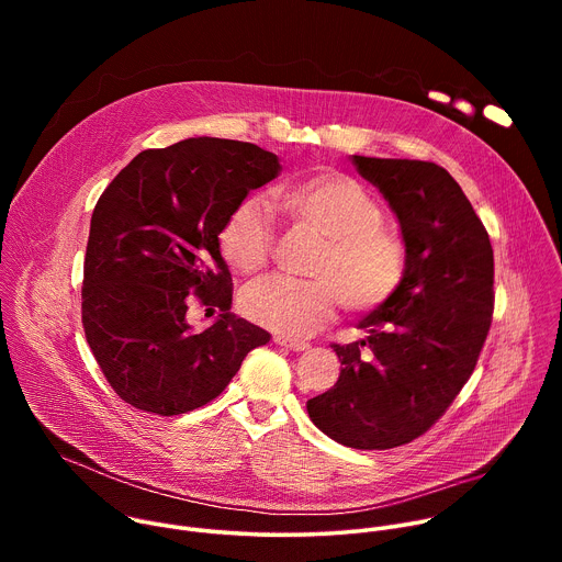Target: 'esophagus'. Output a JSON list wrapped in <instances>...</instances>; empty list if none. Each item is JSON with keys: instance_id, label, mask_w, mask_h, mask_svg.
Here are the masks:
<instances>
[{"instance_id": "34e87169", "label": "esophagus", "mask_w": 562, "mask_h": 562, "mask_svg": "<svg viewBox=\"0 0 562 562\" xmlns=\"http://www.w3.org/2000/svg\"><path fill=\"white\" fill-rule=\"evenodd\" d=\"M276 345L280 347H286L289 351H306L308 349V342H302V340H293V338H286V336H276L273 338Z\"/></svg>"}]
</instances>
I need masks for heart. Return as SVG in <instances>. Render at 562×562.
Masks as SVG:
<instances>
[{
	"label": "heart",
	"instance_id": "1",
	"mask_svg": "<svg viewBox=\"0 0 562 562\" xmlns=\"http://www.w3.org/2000/svg\"><path fill=\"white\" fill-rule=\"evenodd\" d=\"M276 204L302 226L325 237L311 276L265 278L245 289L239 308L251 323L286 338H306L336 317L340 302L351 311L382 306L407 267L405 239L382 222V206L356 178L317 171L280 182ZM273 209L262 195H247L226 215L217 245L226 265L258 273L273 251Z\"/></svg>",
	"mask_w": 562,
	"mask_h": 562
}]
</instances>
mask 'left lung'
<instances>
[{
  "label": "left lung",
  "mask_w": 562,
  "mask_h": 562,
  "mask_svg": "<svg viewBox=\"0 0 562 562\" xmlns=\"http://www.w3.org/2000/svg\"><path fill=\"white\" fill-rule=\"evenodd\" d=\"M389 202L407 247L395 293L360 319L364 340L331 345L338 382L306 403L313 425L353 449L423 436L453 403L494 313V249L458 182L420 159L353 155Z\"/></svg>",
  "instance_id": "obj_1"
}]
</instances>
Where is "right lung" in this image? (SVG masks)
<instances>
[{
    "label": "right lung",
    "mask_w": 562,
    "mask_h": 562,
    "mask_svg": "<svg viewBox=\"0 0 562 562\" xmlns=\"http://www.w3.org/2000/svg\"><path fill=\"white\" fill-rule=\"evenodd\" d=\"M278 155L237 139L189 137L135 155L100 195L85 258L87 342L131 407L157 416L217 397L269 334L231 313L217 235L249 191L280 173ZM198 299L221 315L204 333L186 319Z\"/></svg>",
    "instance_id": "obj_1"
}]
</instances>
